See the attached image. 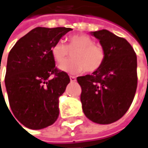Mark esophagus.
<instances>
[{
    "mask_svg": "<svg viewBox=\"0 0 148 148\" xmlns=\"http://www.w3.org/2000/svg\"><path fill=\"white\" fill-rule=\"evenodd\" d=\"M69 79H70L71 82H75L76 81V78L74 76H69Z\"/></svg>",
    "mask_w": 148,
    "mask_h": 148,
    "instance_id": "esophagus-1",
    "label": "esophagus"
}]
</instances>
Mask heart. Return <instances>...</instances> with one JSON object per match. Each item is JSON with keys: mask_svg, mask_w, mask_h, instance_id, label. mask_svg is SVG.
<instances>
[{"mask_svg": "<svg viewBox=\"0 0 148 148\" xmlns=\"http://www.w3.org/2000/svg\"><path fill=\"white\" fill-rule=\"evenodd\" d=\"M69 45L58 41L51 47V52L59 63L64 62L73 53V60L59 65V69L69 74H80L87 70L95 72L102 66L106 55L103 48L96 45L93 39L86 34H75L69 38Z\"/></svg>", "mask_w": 148, "mask_h": 148, "instance_id": "1", "label": "heart"}]
</instances>
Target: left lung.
Returning a JSON list of instances; mask_svg holds the SVG:
<instances>
[{"label":"left lung","instance_id":"1","mask_svg":"<svg viewBox=\"0 0 148 148\" xmlns=\"http://www.w3.org/2000/svg\"><path fill=\"white\" fill-rule=\"evenodd\" d=\"M91 34L99 40L106 58L92 74L80 76V100L84 115L100 125L114 123L125 115L134 97L137 84V56L127 40L108 30Z\"/></svg>","mask_w":148,"mask_h":148}]
</instances>
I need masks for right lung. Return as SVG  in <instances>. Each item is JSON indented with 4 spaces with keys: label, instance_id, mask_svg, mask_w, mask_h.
<instances>
[{
    "label": "right lung",
    "instance_id": "obj_1",
    "mask_svg": "<svg viewBox=\"0 0 148 148\" xmlns=\"http://www.w3.org/2000/svg\"><path fill=\"white\" fill-rule=\"evenodd\" d=\"M71 30L64 27L33 28L9 53L5 84L10 106L15 118L28 129L47 128L58 118L59 97L70 79L56 68L51 49Z\"/></svg>",
    "mask_w": 148,
    "mask_h": 148
}]
</instances>
